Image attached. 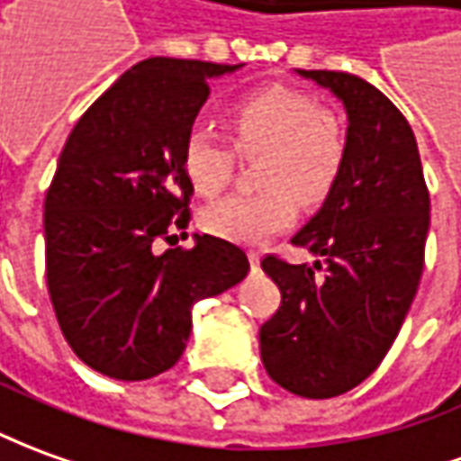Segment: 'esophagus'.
<instances>
[{"instance_id": "obj_1", "label": "esophagus", "mask_w": 461, "mask_h": 461, "mask_svg": "<svg viewBox=\"0 0 461 461\" xmlns=\"http://www.w3.org/2000/svg\"><path fill=\"white\" fill-rule=\"evenodd\" d=\"M249 261H250V268H253V271H258V266H261V256H258L256 250H250Z\"/></svg>"}]
</instances>
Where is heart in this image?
I'll return each instance as SVG.
<instances>
[{
	"label": "heart",
	"instance_id": "obj_1",
	"mask_svg": "<svg viewBox=\"0 0 461 461\" xmlns=\"http://www.w3.org/2000/svg\"><path fill=\"white\" fill-rule=\"evenodd\" d=\"M228 125L236 148L261 155L253 195H228L208 205L200 223L233 243H263L296 218V203L319 205L339 183L346 163V135L339 120L309 95L285 87L256 92L230 110ZM183 167L200 195L228 185L233 152L211 128H193L183 142Z\"/></svg>",
	"mask_w": 461,
	"mask_h": 461
}]
</instances>
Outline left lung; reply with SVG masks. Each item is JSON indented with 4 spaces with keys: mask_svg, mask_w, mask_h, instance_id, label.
<instances>
[{
    "mask_svg": "<svg viewBox=\"0 0 461 461\" xmlns=\"http://www.w3.org/2000/svg\"><path fill=\"white\" fill-rule=\"evenodd\" d=\"M344 104L346 163L319 212L294 236L323 258H263L281 306L261 331V361L285 392L331 399L382 364L414 301L429 233V193L404 115L366 79L296 69Z\"/></svg>",
    "mask_w": 461,
    "mask_h": 461,
    "instance_id": "1",
    "label": "left lung"
}]
</instances>
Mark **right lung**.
Returning <instances> with one entry per match:
<instances>
[{"mask_svg": "<svg viewBox=\"0 0 461 461\" xmlns=\"http://www.w3.org/2000/svg\"><path fill=\"white\" fill-rule=\"evenodd\" d=\"M243 65L150 57L69 132L44 198L47 288L69 348L90 369L142 382L183 357L193 306L240 284L246 253L215 236L158 253L188 225L183 142L211 79Z\"/></svg>", "mask_w": 461, "mask_h": 461, "instance_id": "obj_1", "label": "right lung"}]
</instances>
